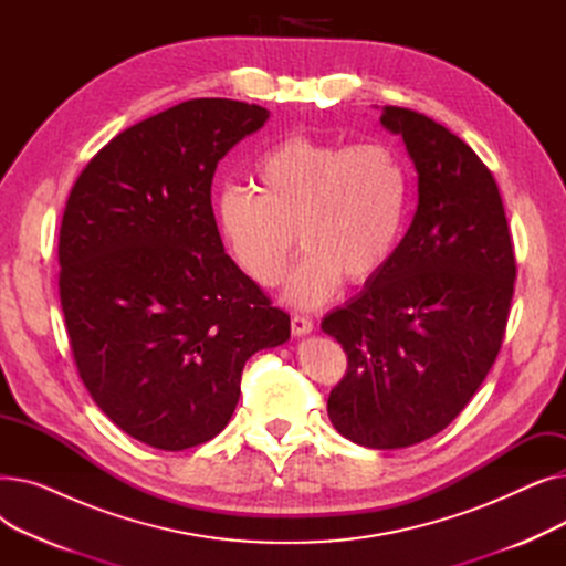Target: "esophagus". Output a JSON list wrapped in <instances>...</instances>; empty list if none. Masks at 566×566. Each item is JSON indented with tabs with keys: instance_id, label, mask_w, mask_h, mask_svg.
Segmentation results:
<instances>
[{
	"instance_id": "34e87169",
	"label": "esophagus",
	"mask_w": 566,
	"mask_h": 566,
	"mask_svg": "<svg viewBox=\"0 0 566 566\" xmlns=\"http://www.w3.org/2000/svg\"><path fill=\"white\" fill-rule=\"evenodd\" d=\"M314 331V321L307 318V316H293L291 318V333L295 337H303V335H310Z\"/></svg>"
}]
</instances>
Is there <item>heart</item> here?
I'll return each mask as SVG.
<instances>
[{
  "label": "heart",
  "instance_id": "heart-1",
  "mask_svg": "<svg viewBox=\"0 0 566 566\" xmlns=\"http://www.w3.org/2000/svg\"><path fill=\"white\" fill-rule=\"evenodd\" d=\"M254 192L218 197L222 241L259 286H275L295 252L284 298L303 310L328 303L342 280L365 284L392 259L408 216L410 178L397 148L291 135L254 163Z\"/></svg>",
  "mask_w": 566,
  "mask_h": 566
}]
</instances>
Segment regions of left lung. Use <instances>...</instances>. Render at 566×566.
Instances as JSON below:
<instances>
[{"label": "left lung", "instance_id": "obj_1", "mask_svg": "<svg viewBox=\"0 0 566 566\" xmlns=\"http://www.w3.org/2000/svg\"><path fill=\"white\" fill-rule=\"evenodd\" d=\"M418 171V211L382 271L321 321L348 355L328 418L371 450L418 444L448 427L493 367L516 261L493 174L433 118L382 107Z\"/></svg>", "mask_w": 566, "mask_h": 566}]
</instances>
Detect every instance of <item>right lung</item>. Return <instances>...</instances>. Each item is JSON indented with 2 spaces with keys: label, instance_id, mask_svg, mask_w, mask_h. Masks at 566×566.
Wrapping results in <instances>:
<instances>
[{
  "label": "right lung",
  "instance_id": "add662e5",
  "mask_svg": "<svg viewBox=\"0 0 566 566\" xmlns=\"http://www.w3.org/2000/svg\"><path fill=\"white\" fill-rule=\"evenodd\" d=\"M271 112L229 98L174 105L116 135L75 181L59 233V295L84 388L156 450L216 438L256 350L289 314L224 254L218 163Z\"/></svg>",
  "mask_w": 566,
  "mask_h": 566
}]
</instances>
